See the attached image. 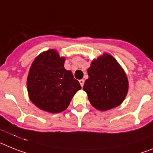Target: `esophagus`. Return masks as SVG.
Wrapping results in <instances>:
<instances>
[{"mask_svg":"<svg viewBox=\"0 0 153 153\" xmlns=\"http://www.w3.org/2000/svg\"><path fill=\"white\" fill-rule=\"evenodd\" d=\"M84 82H85V81L83 80V79H81V80H79V83H80L81 86L82 87H83V85H84Z\"/></svg>","mask_w":153,"mask_h":153,"instance_id":"esophagus-1","label":"esophagus"}]
</instances>
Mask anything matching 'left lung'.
Returning a JSON list of instances; mask_svg holds the SVG:
<instances>
[{
  "mask_svg": "<svg viewBox=\"0 0 153 153\" xmlns=\"http://www.w3.org/2000/svg\"><path fill=\"white\" fill-rule=\"evenodd\" d=\"M83 90L92 106L106 111L120 106L128 94V79L122 67L110 53L94 59L87 70Z\"/></svg>",
  "mask_w": 153,
  "mask_h": 153,
  "instance_id": "obj_1",
  "label": "left lung"
}]
</instances>
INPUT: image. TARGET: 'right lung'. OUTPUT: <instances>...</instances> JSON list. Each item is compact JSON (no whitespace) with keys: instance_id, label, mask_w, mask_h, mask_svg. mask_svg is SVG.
Returning <instances> with one entry per match:
<instances>
[{"instance_id":"right-lung-1","label":"right lung","mask_w":153,"mask_h":153,"mask_svg":"<svg viewBox=\"0 0 153 153\" xmlns=\"http://www.w3.org/2000/svg\"><path fill=\"white\" fill-rule=\"evenodd\" d=\"M65 57L51 49L39 53L31 65L27 91L31 102L43 111L62 112L82 88L72 72L65 68Z\"/></svg>"}]
</instances>
